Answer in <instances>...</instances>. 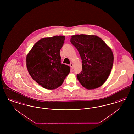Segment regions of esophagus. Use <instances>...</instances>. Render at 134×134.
<instances>
[{
	"instance_id": "1",
	"label": "esophagus",
	"mask_w": 134,
	"mask_h": 134,
	"mask_svg": "<svg viewBox=\"0 0 134 134\" xmlns=\"http://www.w3.org/2000/svg\"><path fill=\"white\" fill-rule=\"evenodd\" d=\"M70 66L71 68V69H74V66H73V64H72V63H71L70 64Z\"/></svg>"
}]
</instances>
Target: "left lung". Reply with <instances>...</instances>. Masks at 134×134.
<instances>
[{"mask_svg":"<svg viewBox=\"0 0 134 134\" xmlns=\"http://www.w3.org/2000/svg\"><path fill=\"white\" fill-rule=\"evenodd\" d=\"M70 42L82 61V70L77 74L79 82L88 89L102 86L107 80L114 63L110 48L102 39L94 35H74Z\"/></svg>","mask_w":134,"mask_h":134,"instance_id":"1","label":"left lung"}]
</instances>
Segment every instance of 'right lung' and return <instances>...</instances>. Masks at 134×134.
I'll return each mask as SVG.
<instances>
[{
    "mask_svg": "<svg viewBox=\"0 0 134 134\" xmlns=\"http://www.w3.org/2000/svg\"><path fill=\"white\" fill-rule=\"evenodd\" d=\"M63 36L41 39L26 57V67L32 78L47 89L61 86L70 71V67L61 63L60 51L65 41Z\"/></svg>",
    "mask_w": 134,
    "mask_h": 134,
    "instance_id": "add662e5",
    "label": "right lung"
}]
</instances>
